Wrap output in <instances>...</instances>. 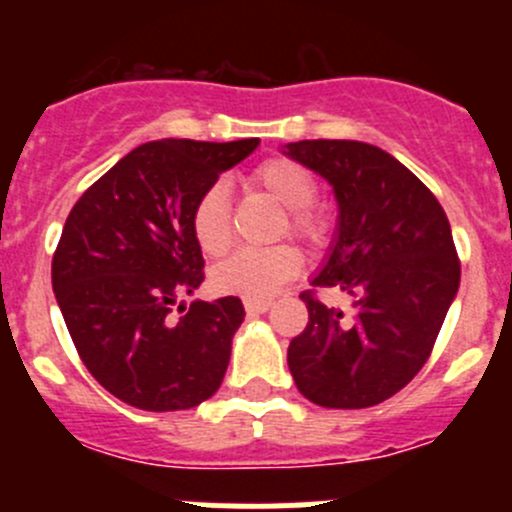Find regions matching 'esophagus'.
Wrapping results in <instances>:
<instances>
[{
  "instance_id": "34e87169",
  "label": "esophagus",
  "mask_w": 512,
  "mask_h": 512,
  "mask_svg": "<svg viewBox=\"0 0 512 512\" xmlns=\"http://www.w3.org/2000/svg\"><path fill=\"white\" fill-rule=\"evenodd\" d=\"M245 309L250 314H265L267 309L272 307V299H255V297H245Z\"/></svg>"
}]
</instances>
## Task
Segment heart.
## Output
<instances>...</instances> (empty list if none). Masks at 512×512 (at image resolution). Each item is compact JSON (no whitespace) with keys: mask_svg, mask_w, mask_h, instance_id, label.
<instances>
[{"mask_svg":"<svg viewBox=\"0 0 512 512\" xmlns=\"http://www.w3.org/2000/svg\"><path fill=\"white\" fill-rule=\"evenodd\" d=\"M252 190L270 195L287 210L282 232L307 242H319L327 232L322 213L314 210L317 180L304 165L289 158H270L247 175ZM190 230L200 250L210 257L223 255L230 245V200L223 183H213L203 190L193 205ZM302 270V252L294 245H275L265 250H237L220 262L213 272V282L220 292L245 294V297H272Z\"/></svg>","mask_w":512,"mask_h":512,"instance_id":"1","label":"heart"}]
</instances>
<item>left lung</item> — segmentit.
Segmentation results:
<instances>
[{"mask_svg": "<svg viewBox=\"0 0 512 512\" xmlns=\"http://www.w3.org/2000/svg\"><path fill=\"white\" fill-rule=\"evenodd\" d=\"M285 156L334 188L337 237L314 287L352 297V314L302 292L309 322L287 364L304 399L366 409L404 389L431 356L461 285L451 225L436 195L394 156L361 141H297Z\"/></svg>", "mask_w": 512, "mask_h": 512, "instance_id": "1", "label": "left lung"}]
</instances>
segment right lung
Returning <instances> with one entry per match:
<instances>
[{
    "label": "right lung",
    "instance_id": "1",
    "mask_svg": "<svg viewBox=\"0 0 512 512\" xmlns=\"http://www.w3.org/2000/svg\"><path fill=\"white\" fill-rule=\"evenodd\" d=\"M257 143H143L71 208L51 285L81 361L123 404L183 411L223 384L242 302L195 299L180 317L173 307L205 280L190 230L195 200Z\"/></svg>",
    "mask_w": 512,
    "mask_h": 512
}]
</instances>
